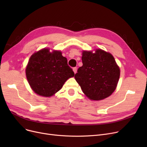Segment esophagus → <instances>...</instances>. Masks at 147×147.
Here are the masks:
<instances>
[{
  "mask_svg": "<svg viewBox=\"0 0 147 147\" xmlns=\"http://www.w3.org/2000/svg\"><path fill=\"white\" fill-rule=\"evenodd\" d=\"M73 71L74 73V74H76L77 73V67H74L73 68Z\"/></svg>",
  "mask_w": 147,
  "mask_h": 147,
  "instance_id": "obj_1",
  "label": "esophagus"
}]
</instances>
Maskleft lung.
<instances>
[{"label": "left lung", "instance_id": "8db88e82", "mask_svg": "<svg viewBox=\"0 0 147 147\" xmlns=\"http://www.w3.org/2000/svg\"><path fill=\"white\" fill-rule=\"evenodd\" d=\"M83 65L74 78L83 93L91 100L99 101L110 96L117 87L120 68L110 53L102 49L83 51Z\"/></svg>", "mask_w": 147, "mask_h": 147}]
</instances>
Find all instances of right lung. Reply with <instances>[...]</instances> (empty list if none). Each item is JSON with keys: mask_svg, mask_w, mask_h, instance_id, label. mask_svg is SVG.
Returning a JSON list of instances; mask_svg holds the SVG:
<instances>
[{"mask_svg": "<svg viewBox=\"0 0 147 147\" xmlns=\"http://www.w3.org/2000/svg\"><path fill=\"white\" fill-rule=\"evenodd\" d=\"M27 80L38 95L50 97L59 91L74 73L59 51L44 48L31 56L26 69Z\"/></svg>", "mask_w": 147, "mask_h": 147, "instance_id": "add662e5", "label": "right lung"}]
</instances>
